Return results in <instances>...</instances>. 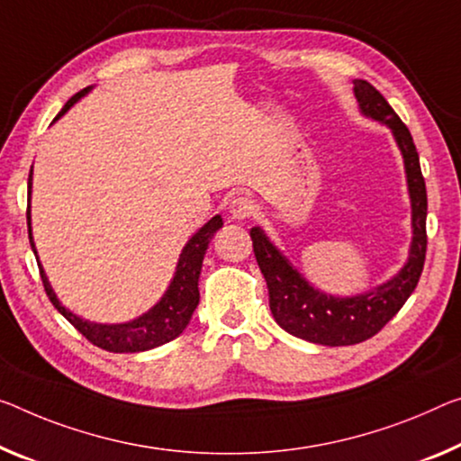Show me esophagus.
Returning a JSON list of instances; mask_svg holds the SVG:
<instances>
[{"label": "esophagus", "instance_id": "esophagus-1", "mask_svg": "<svg viewBox=\"0 0 461 461\" xmlns=\"http://www.w3.org/2000/svg\"><path fill=\"white\" fill-rule=\"evenodd\" d=\"M229 212L235 221H245V218H251L255 212H258V203H255L251 197L239 195L229 203Z\"/></svg>", "mask_w": 461, "mask_h": 461}]
</instances>
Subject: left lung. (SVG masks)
I'll use <instances>...</instances> for the list:
<instances>
[{"mask_svg": "<svg viewBox=\"0 0 461 461\" xmlns=\"http://www.w3.org/2000/svg\"><path fill=\"white\" fill-rule=\"evenodd\" d=\"M354 96L365 117L387 125L398 144L406 171L410 208H412V243L402 270L369 293L354 296L325 294L309 285L307 278L290 264L264 229L253 226L251 240L255 259L270 293V309L276 323L288 334L321 346H352L373 338L392 320L414 293L427 253V187L420 160L408 127L389 107L377 88L366 80H354Z\"/></svg>", "mask_w": 461, "mask_h": 461, "instance_id": "left-lung-1", "label": "left lung"}]
</instances>
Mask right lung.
<instances>
[{"mask_svg": "<svg viewBox=\"0 0 461 461\" xmlns=\"http://www.w3.org/2000/svg\"><path fill=\"white\" fill-rule=\"evenodd\" d=\"M90 90L92 86L80 90L77 95L69 98L66 107L59 111V115L53 119V123L58 122L59 117L66 115V113L72 109L82 96H86ZM31 194H32V168H31V175H28V200H31ZM26 221H28V239H31V247L34 255H37V247H34V240H32V226H31V203H28ZM218 229H222L221 214H216L212 221H208L194 237L187 240V245L183 247V251L179 255V261H176L175 276L171 285H168V288L165 290V294L160 296V301L154 304L152 309H148L146 313H141L131 321L96 323V321L82 320L80 315H76L68 307H63L61 301L58 299V294L53 293L51 285H49V278L45 270H42L39 255H37L41 278H42V285H45V293L49 296V301L55 304V309H58L82 336H86V339H90L92 344L98 346V348L109 350V352L152 350L157 348V346L171 342V339H175L176 336H181L183 330L187 328L191 315H194L197 303H200V288H197V282H200L203 255H206L210 240L216 235Z\"/></svg>", "mask_w": 461, "mask_h": 461, "instance_id": "add662e5", "label": "right lung"}]
</instances>
